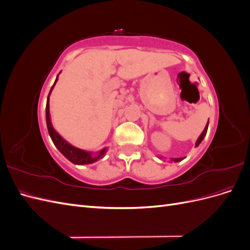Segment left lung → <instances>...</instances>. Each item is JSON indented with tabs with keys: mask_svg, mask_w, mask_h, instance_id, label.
I'll return each instance as SVG.
<instances>
[{
	"mask_svg": "<svg viewBox=\"0 0 250 250\" xmlns=\"http://www.w3.org/2000/svg\"><path fill=\"white\" fill-rule=\"evenodd\" d=\"M208 124H207V126H206V128H204L203 129V131H202V133L199 135V138H198V140H197V142H196V146H198L199 144L202 142V140L204 139V137H206L207 135V131H208ZM171 161H174V162H180V161H183V158H172Z\"/></svg>",
	"mask_w": 250,
	"mask_h": 250,
	"instance_id": "obj_1",
	"label": "left lung"
}]
</instances>
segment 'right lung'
Instances as JSON below:
<instances>
[{"mask_svg":"<svg viewBox=\"0 0 250 250\" xmlns=\"http://www.w3.org/2000/svg\"><path fill=\"white\" fill-rule=\"evenodd\" d=\"M58 80V76L56 77V80L54 82V84L51 87V90L49 93V96L52 92L53 87L56 84V82ZM49 96H48V99H47V106H46V120H47V127H48V131L50 137L54 143V145L56 146V148L62 152L67 160L70 162H72L75 165H87V164H92L97 162L99 158H102L106 152V148L102 149L101 151H99V153H98L97 156H93L92 153L87 152V151H84L82 149L76 148L72 146L71 144L67 143L62 135H59L58 132H56V130L53 128L52 123H51V118H50V106H49Z\"/></svg>","mask_w":250,"mask_h":250,"instance_id":"1","label":"right lung"}]
</instances>
